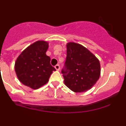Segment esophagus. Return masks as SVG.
I'll return each instance as SVG.
<instances>
[{
	"instance_id": "obj_1",
	"label": "esophagus",
	"mask_w": 126,
	"mask_h": 126,
	"mask_svg": "<svg viewBox=\"0 0 126 126\" xmlns=\"http://www.w3.org/2000/svg\"><path fill=\"white\" fill-rule=\"evenodd\" d=\"M55 68L56 69L57 71H59L60 70V66L58 64H57V65L55 66Z\"/></svg>"
}]
</instances>
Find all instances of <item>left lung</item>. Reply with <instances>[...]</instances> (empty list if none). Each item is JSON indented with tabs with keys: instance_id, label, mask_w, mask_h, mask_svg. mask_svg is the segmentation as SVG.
I'll list each match as a JSON object with an SVG mask.
<instances>
[{
	"instance_id": "obj_1",
	"label": "left lung",
	"mask_w": 126,
	"mask_h": 126,
	"mask_svg": "<svg viewBox=\"0 0 126 126\" xmlns=\"http://www.w3.org/2000/svg\"><path fill=\"white\" fill-rule=\"evenodd\" d=\"M64 83L76 93L90 90L100 76V63L98 58L81 44H66L65 69H63Z\"/></svg>"
}]
</instances>
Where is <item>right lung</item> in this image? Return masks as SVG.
Masks as SVG:
<instances>
[{
    "label": "right lung",
    "instance_id": "obj_1",
    "mask_svg": "<svg viewBox=\"0 0 126 126\" xmlns=\"http://www.w3.org/2000/svg\"><path fill=\"white\" fill-rule=\"evenodd\" d=\"M48 42L37 41L21 53L16 60L15 71L19 81L32 89H38L48 82L56 69L50 64V58L46 55Z\"/></svg>",
    "mask_w": 126,
    "mask_h": 126
}]
</instances>
